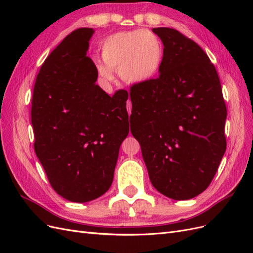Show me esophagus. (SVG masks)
Listing matches in <instances>:
<instances>
[{"instance_id": "esophagus-1", "label": "esophagus", "mask_w": 253, "mask_h": 253, "mask_svg": "<svg viewBox=\"0 0 253 253\" xmlns=\"http://www.w3.org/2000/svg\"><path fill=\"white\" fill-rule=\"evenodd\" d=\"M126 110H127V113H128V115L131 114V111H132V104H131V100H127V102H126Z\"/></svg>"}]
</instances>
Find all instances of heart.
<instances>
[{
	"mask_svg": "<svg viewBox=\"0 0 253 253\" xmlns=\"http://www.w3.org/2000/svg\"><path fill=\"white\" fill-rule=\"evenodd\" d=\"M101 61L96 62L98 77L104 83L114 79V71L129 83H144L155 77L164 60L158 36L148 29L114 34L101 45Z\"/></svg>",
	"mask_w": 253,
	"mask_h": 253,
	"instance_id": "heart-1",
	"label": "heart"
}]
</instances>
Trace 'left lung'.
<instances>
[{"instance_id":"left-lung-1","label":"left lung","mask_w":253,"mask_h":253,"mask_svg":"<svg viewBox=\"0 0 253 253\" xmlns=\"http://www.w3.org/2000/svg\"><path fill=\"white\" fill-rule=\"evenodd\" d=\"M164 44L159 76L131 87V132L158 192L186 201L208 188L226 151L227 109L215 67L178 30L153 28Z\"/></svg>"}]
</instances>
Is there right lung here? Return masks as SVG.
<instances>
[{
	"label": "right lung",
	"mask_w": 253,
	"mask_h": 253,
	"mask_svg": "<svg viewBox=\"0 0 253 253\" xmlns=\"http://www.w3.org/2000/svg\"><path fill=\"white\" fill-rule=\"evenodd\" d=\"M94 32L76 29L50 52L32 101L36 155L52 189L74 203L96 200L110 189L128 134L127 91L111 97L96 84V65L86 56Z\"/></svg>",
	"instance_id": "obj_1"
}]
</instances>
